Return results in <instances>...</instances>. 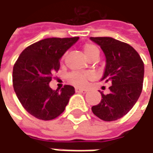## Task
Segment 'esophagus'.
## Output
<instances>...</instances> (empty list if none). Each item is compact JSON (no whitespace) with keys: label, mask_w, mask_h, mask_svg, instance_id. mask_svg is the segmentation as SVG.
<instances>
[{"label":"esophagus","mask_w":153,"mask_h":153,"mask_svg":"<svg viewBox=\"0 0 153 153\" xmlns=\"http://www.w3.org/2000/svg\"><path fill=\"white\" fill-rule=\"evenodd\" d=\"M75 91H76V92H79V93H86V92H87V89H85V88H75Z\"/></svg>","instance_id":"esophagus-1"}]
</instances>
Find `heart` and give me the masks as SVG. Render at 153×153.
<instances>
[{
    "label": "heart",
    "instance_id": "obj_1",
    "mask_svg": "<svg viewBox=\"0 0 153 153\" xmlns=\"http://www.w3.org/2000/svg\"><path fill=\"white\" fill-rule=\"evenodd\" d=\"M83 52L86 56V58L88 60L92 57H97L99 56V48L92 43H86L83 46ZM88 78V74H80V73H74L69 75L70 81L77 87H83L86 84V80Z\"/></svg>",
    "mask_w": 153,
    "mask_h": 153
}]
</instances>
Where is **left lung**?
<instances>
[{"mask_svg":"<svg viewBox=\"0 0 153 153\" xmlns=\"http://www.w3.org/2000/svg\"><path fill=\"white\" fill-rule=\"evenodd\" d=\"M105 56V68L101 80L110 81V92L92 106L93 113L105 121L126 115L138 100L143 82L144 66L136 49L111 37H90Z\"/></svg>","mask_w":153,"mask_h":153,"instance_id":"obj_1","label":"left lung"}]
</instances>
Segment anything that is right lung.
Listing matches in <instances>:
<instances>
[{
    "label": "right lung",
    "instance_id": "right-lung-1",
    "mask_svg": "<svg viewBox=\"0 0 153 153\" xmlns=\"http://www.w3.org/2000/svg\"><path fill=\"white\" fill-rule=\"evenodd\" d=\"M78 40L79 37L44 39L25 48L16 60L13 67L14 90L23 107L35 118H56L75 93L73 86L53 90L48 84L52 73L59 69V60Z\"/></svg>",
    "mask_w": 153,
    "mask_h": 153
}]
</instances>
